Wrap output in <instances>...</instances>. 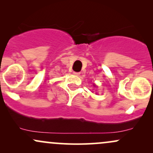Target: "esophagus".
<instances>
[{
	"label": "esophagus",
	"mask_w": 153,
	"mask_h": 153,
	"mask_svg": "<svg viewBox=\"0 0 153 153\" xmlns=\"http://www.w3.org/2000/svg\"><path fill=\"white\" fill-rule=\"evenodd\" d=\"M73 74L76 75V76H78V75H80V73H78V72H73Z\"/></svg>",
	"instance_id": "34e87169"
}]
</instances>
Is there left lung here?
<instances>
[{
    "label": "left lung",
    "instance_id": "obj_1",
    "mask_svg": "<svg viewBox=\"0 0 153 153\" xmlns=\"http://www.w3.org/2000/svg\"><path fill=\"white\" fill-rule=\"evenodd\" d=\"M95 86H96V85H94V87H95Z\"/></svg>",
    "mask_w": 153,
    "mask_h": 153
}]
</instances>
